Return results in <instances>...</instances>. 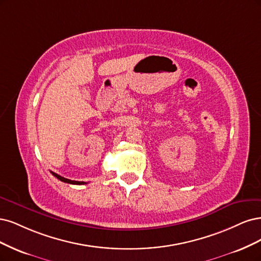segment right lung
<instances>
[{
  "label": "right lung",
  "mask_w": 261,
  "mask_h": 261,
  "mask_svg": "<svg viewBox=\"0 0 261 261\" xmlns=\"http://www.w3.org/2000/svg\"><path fill=\"white\" fill-rule=\"evenodd\" d=\"M52 172V171H51ZM52 174L54 175V176H56V178L58 179V180H61L62 182H65V183H69V184H86V182H81V181H73V180H69V179H66V178H64V176H62V175H60V174H57V173H55V172H52Z\"/></svg>",
  "instance_id": "add662e5"
}]
</instances>
